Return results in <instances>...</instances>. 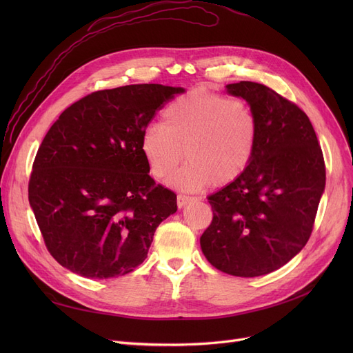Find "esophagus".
<instances>
[{
	"label": "esophagus",
	"instance_id": "obj_1",
	"mask_svg": "<svg viewBox=\"0 0 353 353\" xmlns=\"http://www.w3.org/2000/svg\"><path fill=\"white\" fill-rule=\"evenodd\" d=\"M197 199L196 197H192V196H186V194H179L177 196V206L179 209L184 208L188 205V203H192V201H196Z\"/></svg>",
	"mask_w": 353,
	"mask_h": 353
}]
</instances>
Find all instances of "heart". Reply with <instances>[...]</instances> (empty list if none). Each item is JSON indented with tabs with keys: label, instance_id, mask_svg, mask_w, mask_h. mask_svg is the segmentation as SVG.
I'll return each instance as SVG.
<instances>
[{
	"label": "heart",
	"instance_id": "heart-1",
	"mask_svg": "<svg viewBox=\"0 0 353 353\" xmlns=\"http://www.w3.org/2000/svg\"><path fill=\"white\" fill-rule=\"evenodd\" d=\"M259 120L252 105L206 88H193L167 104L161 124L148 125L141 153L150 173L170 179L184 157L188 163L174 177L184 190L229 184L242 176L254 159Z\"/></svg>",
	"mask_w": 353,
	"mask_h": 353
}]
</instances>
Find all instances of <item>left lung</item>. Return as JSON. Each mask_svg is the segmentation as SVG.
Masks as SVG:
<instances>
[{
    "instance_id": "left-lung-1",
    "label": "left lung",
    "mask_w": 353,
    "mask_h": 353,
    "mask_svg": "<svg viewBox=\"0 0 353 353\" xmlns=\"http://www.w3.org/2000/svg\"><path fill=\"white\" fill-rule=\"evenodd\" d=\"M259 120V143L248 170L208 197L213 219L200 237L217 270L254 277L286 265L312 234L326 169L305 111L265 84L228 85Z\"/></svg>"
}]
</instances>
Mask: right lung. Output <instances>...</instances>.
Instances as JSON below:
<instances>
[{
	"instance_id": "right-lung-1",
	"label": "right lung",
	"mask_w": 353,
	"mask_h": 353,
	"mask_svg": "<svg viewBox=\"0 0 353 353\" xmlns=\"http://www.w3.org/2000/svg\"><path fill=\"white\" fill-rule=\"evenodd\" d=\"M181 87L132 84L72 103L46 134L32 163L28 200L50 254L90 279L133 272L176 193L157 184L141 137Z\"/></svg>"
}]
</instances>
